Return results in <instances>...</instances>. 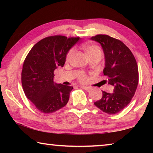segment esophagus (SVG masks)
Returning <instances> with one entry per match:
<instances>
[{"label": "esophagus", "mask_w": 153, "mask_h": 153, "mask_svg": "<svg viewBox=\"0 0 153 153\" xmlns=\"http://www.w3.org/2000/svg\"><path fill=\"white\" fill-rule=\"evenodd\" d=\"M81 88H82L84 89V90H86V91H87V92H89L90 90L92 89L90 87H87V86H81Z\"/></svg>", "instance_id": "34e87169"}]
</instances>
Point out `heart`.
Listing matches in <instances>:
<instances>
[{"mask_svg": "<svg viewBox=\"0 0 153 153\" xmlns=\"http://www.w3.org/2000/svg\"><path fill=\"white\" fill-rule=\"evenodd\" d=\"M85 51H86V55H90V54L94 53V52L99 51L100 49L97 46H86V47H85ZM73 53H74V50H71L69 52L68 55H67V60H69V59H70L72 55H73ZM79 79L80 81L85 82L86 80V75L84 74H80L79 75Z\"/></svg>", "mask_w": 153, "mask_h": 153, "instance_id": "1", "label": "heart"}]
</instances>
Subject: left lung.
Wrapping results in <instances>:
<instances>
[{
	"mask_svg": "<svg viewBox=\"0 0 153 153\" xmlns=\"http://www.w3.org/2000/svg\"><path fill=\"white\" fill-rule=\"evenodd\" d=\"M90 40L100 44L105 55L103 74L113 92L102 91L101 99L94 102L97 107L113 115L122 111L130 102L138 84V68L132 53L121 41L107 35L99 34Z\"/></svg>",
	"mask_w": 153,
	"mask_h": 153,
	"instance_id": "8db88e82",
	"label": "left lung"
}]
</instances>
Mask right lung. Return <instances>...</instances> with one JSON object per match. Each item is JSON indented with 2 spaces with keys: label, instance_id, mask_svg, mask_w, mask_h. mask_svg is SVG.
<instances>
[{
  "label": "right lung",
  "instance_id": "1",
  "mask_svg": "<svg viewBox=\"0 0 153 153\" xmlns=\"http://www.w3.org/2000/svg\"><path fill=\"white\" fill-rule=\"evenodd\" d=\"M79 38L46 37L36 43L25 58L22 72L23 89L40 112H55L68 102L73 87L54 82V71L63 67L67 53Z\"/></svg>",
  "mask_w": 153,
  "mask_h": 153
}]
</instances>
